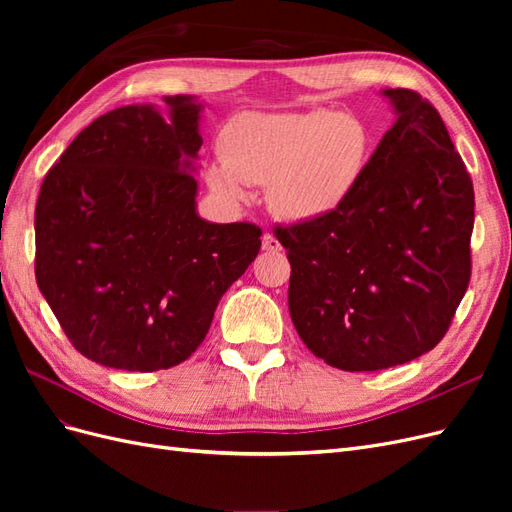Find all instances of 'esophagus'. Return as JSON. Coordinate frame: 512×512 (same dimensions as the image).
Segmentation results:
<instances>
[{
    "label": "esophagus",
    "instance_id": "esophagus-1",
    "mask_svg": "<svg viewBox=\"0 0 512 512\" xmlns=\"http://www.w3.org/2000/svg\"><path fill=\"white\" fill-rule=\"evenodd\" d=\"M262 250L269 252V254H275V252L282 250V245L271 235V232H265V235H262Z\"/></svg>",
    "mask_w": 512,
    "mask_h": 512
}]
</instances>
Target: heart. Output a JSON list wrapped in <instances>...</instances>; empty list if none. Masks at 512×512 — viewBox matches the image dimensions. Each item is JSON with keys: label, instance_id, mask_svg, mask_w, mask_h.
I'll return each instance as SVG.
<instances>
[{"label": "heart", "instance_id": "heart-1", "mask_svg": "<svg viewBox=\"0 0 512 512\" xmlns=\"http://www.w3.org/2000/svg\"><path fill=\"white\" fill-rule=\"evenodd\" d=\"M369 151L367 128L344 113H243L224 128L222 160L207 168V181L226 198H243L245 183H269L277 213L320 220L359 188Z\"/></svg>", "mask_w": 512, "mask_h": 512}]
</instances>
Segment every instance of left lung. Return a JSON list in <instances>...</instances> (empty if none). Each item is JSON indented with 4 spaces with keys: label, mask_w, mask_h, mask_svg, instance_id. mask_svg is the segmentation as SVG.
Returning a JSON list of instances; mask_svg holds the SVG:
<instances>
[{
    "label": "left lung",
    "mask_w": 512,
    "mask_h": 512,
    "mask_svg": "<svg viewBox=\"0 0 512 512\" xmlns=\"http://www.w3.org/2000/svg\"><path fill=\"white\" fill-rule=\"evenodd\" d=\"M397 121L348 203L273 226L290 260L288 307L327 365L378 371L440 344L472 275L474 188L440 113L412 89H384Z\"/></svg>",
    "instance_id": "obj_1"
}]
</instances>
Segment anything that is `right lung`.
Here are the masks:
<instances>
[{"mask_svg":"<svg viewBox=\"0 0 512 512\" xmlns=\"http://www.w3.org/2000/svg\"><path fill=\"white\" fill-rule=\"evenodd\" d=\"M121 106L74 138L36 203V282L70 344L128 371L183 363L260 252V226L196 215L200 104Z\"/></svg>","mask_w":512,"mask_h":512,"instance_id":"add662e5","label":"right lung"}]
</instances>
